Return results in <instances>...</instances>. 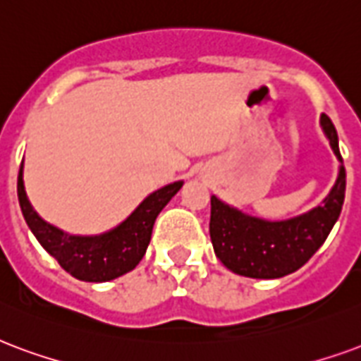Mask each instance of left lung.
Returning a JSON list of instances; mask_svg holds the SVG:
<instances>
[{
	"mask_svg": "<svg viewBox=\"0 0 361 361\" xmlns=\"http://www.w3.org/2000/svg\"><path fill=\"white\" fill-rule=\"evenodd\" d=\"M322 128L333 153L341 162L338 176L322 204L306 214L281 221L248 216L237 208L210 199V239L216 256L237 276L255 279H277L302 268L322 247L341 216L346 189V172L338 151L337 130L327 114Z\"/></svg>",
	"mask_w": 361,
	"mask_h": 361,
	"instance_id": "obj_1",
	"label": "left lung"
}]
</instances>
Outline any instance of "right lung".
I'll return each mask as SVG.
<instances>
[{
  "mask_svg": "<svg viewBox=\"0 0 361 361\" xmlns=\"http://www.w3.org/2000/svg\"><path fill=\"white\" fill-rule=\"evenodd\" d=\"M183 181H173L157 189L120 226L101 235H68L38 216L24 191L23 164L18 170L17 193L20 210L39 245L72 277L87 283H103L132 271L151 241L153 226L160 210L178 193Z\"/></svg>",
  "mask_w": 361,
  "mask_h": 361,
  "instance_id": "obj_1",
  "label": "right lung"
}]
</instances>
